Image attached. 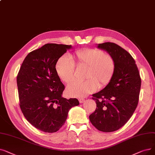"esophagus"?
<instances>
[{
    "instance_id": "obj_1",
    "label": "esophagus",
    "mask_w": 155,
    "mask_h": 155,
    "mask_svg": "<svg viewBox=\"0 0 155 155\" xmlns=\"http://www.w3.org/2000/svg\"><path fill=\"white\" fill-rule=\"evenodd\" d=\"M78 101H79V103H83L85 101V99H84V98H80L78 99Z\"/></svg>"
}]
</instances>
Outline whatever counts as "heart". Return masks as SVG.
Segmentation results:
<instances>
[{
    "mask_svg": "<svg viewBox=\"0 0 155 155\" xmlns=\"http://www.w3.org/2000/svg\"><path fill=\"white\" fill-rule=\"evenodd\" d=\"M78 68H85V81L74 82L66 88L70 97H84L95 92L99 87L109 84L115 70V62L108 53L98 49H84L71 55ZM56 70L59 78L66 84L75 79V64L67 55L60 57L56 64Z\"/></svg>",
    "mask_w": 155,
    "mask_h": 155,
    "instance_id": "heart-1",
    "label": "heart"
}]
</instances>
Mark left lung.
Masks as SVG:
<instances>
[{
    "label": "left lung",
    "instance_id": "8db88e82",
    "mask_svg": "<svg viewBox=\"0 0 155 155\" xmlns=\"http://www.w3.org/2000/svg\"><path fill=\"white\" fill-rule=\"evenodd\" d=\"M97 48L113 58L115 70L109 84L92 95L97 107L89 120L97 130L110 132L124 126L132 116L139 101L141 80L136 62L127 51L112 42L99 44Z\"/></svg>",
    "mask_w": 155,
    "mask_h": 155
}]
</instances>
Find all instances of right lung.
I'll return each mask as SVG.
<instances>
[{"mask_svg": "<svg viewBox=\"0 0 155 155\" xmlns=\"http://www.w3.org/2000/svg\"><path fill=\"white\" fill-rule=\"evenodd\" d=\"M71 45L47 44L26 56L17 76L19 106L23 115L37 129L57 132L72 107L78 106L76 98L62 97L64 85L56 70L58 59Z\"/></svg>", "mask_w": 155, "mask_h": 155, "instance_id": "add662e5", "label": "right lung"}]
</instances>
